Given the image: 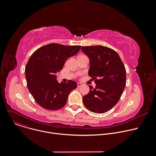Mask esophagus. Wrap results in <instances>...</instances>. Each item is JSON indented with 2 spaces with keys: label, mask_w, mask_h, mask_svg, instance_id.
I'll use <instances>...</instances> for the list:
<instances>
[{
  "label": "esophagus",
  "mask_w": 156,
  "mask_h": 156,
  "mask_svg": "<svg viewBox=\"0 0 156 156\" xmlns=\"http://www.w3.org/2000/svg\"><path fill=\"white\" fill-rule=\"evenodd\" d=\"M81 85H82V84L80 83H77V87H80Z\"/></svg>",
  "instance_id": "obj_1"
}]
</instances>
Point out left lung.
I'll return each mask as SVG.
<instances>
[{"label":"left lung","mask_w":156,"mask_h":156,"mask_svg":"<svg viewBox=\"0 0 156 156\" xmlns=\"http://www.w3.org/2000/svg\"><path fill=\"white\" fill-rule=\"evenodd\" d=\"M90 59L89 75L94 80L95 88L83 98L90 111L103 114L111 110L119 101L126 83V69L119 54L102 45L81 46Z\"/></svg>","instance_id":"1"}]
</instances>
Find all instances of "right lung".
<instances>
[{
  "label": "right lung",
  "instance_id": "obj_1",
  "mask_svg": "<svg viewBox=\"0 0 156 156\" xmlns=\"http://www.w3.org/2000/svg\"><path fill=\"white\" fill-rule=\"evenodd\" d=\"M80 48V45L51 43L37 49L29 58L25 69L27 87L42 108L56 111L66 105L69 94L77 87V83L72 80L59 83L55 73L62 69L66 60Z\"/></svg>",
  "mask_w": 156,
  "mask_h": 156
}]
</instances>
